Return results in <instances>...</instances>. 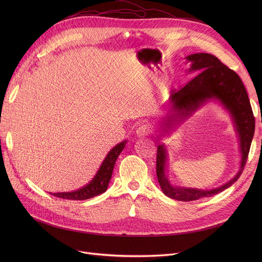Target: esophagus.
<instances>
[{
    "label": "esophagus",
    "mask_w": 262,
    "mask_h": 262,
    "mask_svg": "<svg viewBox=\"0 0 262 262\" xmlns=\"http://www.w3.org/2000/svg\"><path fill=\"white\" fill-rule=\"evenodd\" d=\"M149 133V129L146 125H140L138 128L136 129V136L137 138H142V137L147 136Z\"/></svg>",
    "instance_id": "34e87169"
}]
</instances>
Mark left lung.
I'll list each match as a JSON object with an SVG mask.
<instances>
[{"label":"left lung","instance_id":"obj_1","mask_svg":"<svg viewBox=\"0 0 262 262\" xmlns=\"http://www.w3.org/2000/svg\"><path fill=\"white\" fill-rule=\"evenodd\" d=\"M190 63L187 73L198 74L181 90L170 96L169 109L166 117L159 124V137L170 134L176 125L189 119L202 106L211 101L217 102L230 116L233 128L237 134L240 150V167L237 174L229 182L213 189H198L173 185L167 174L168 149L164 143L157 147L156 173L162 192L167 196L183 202L195 201L212 196L235 184L241 173L250 153L255 133V118L249 95L238 74L223 64L215 56L208 53H195L185 57Z\"/></svg>","mask_w":262,"mask_h":262}]
</instances>
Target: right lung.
<instances>
[{
  "label": "right lung",
  "instance_id": "1",
  "mask_svg": "<svg viewBox=\"0 0 262 262\" xmlns=\"http://www.w3.org/2000/svg\"><path fill=\"white\" fill-rule=\"evenodd\" d=\"M126 142L127 140H124L109 150L98 172L95 173L94 177L87 185L71 192H57V193H52L51 192L50 194L64 200L82 201L104 193L108 188L110 178H112L117 158L119 157L124 147H125Z\"/></svg>",
  "mask_w": 262,
  "mask_h": 262
}]
</instances>
